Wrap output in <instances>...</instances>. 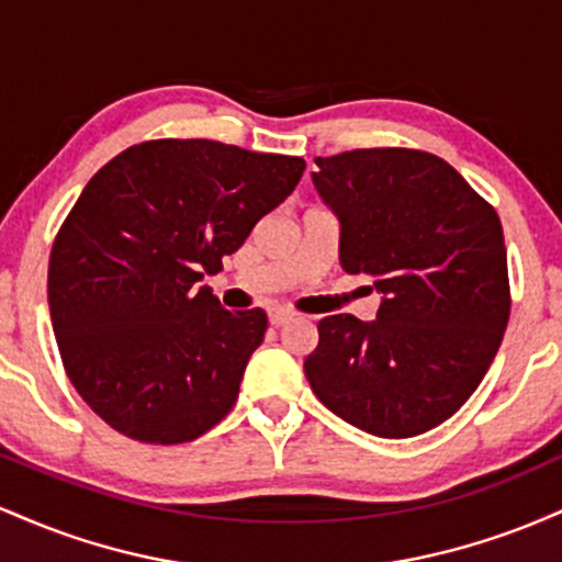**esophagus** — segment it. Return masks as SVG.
Listing matches in <instances>:
<instances>
[{
	"mask_svg": "<svg viewBox=\"0 0 562 562\" xmlns=\"http://www.w3.org/2000/svg\"><path fill=\"white\" fill-rule=\"evenodd\" d=\"M267 314H269V322H272L274 327L285 325V322L293 319V312H290V308H285V306H269Z\"/></svg>",
	"mask_w": 562,
	"mask_h": 562,
	"instance_id": "esophagus-1",
	"label": "esophagus"
}]
</instances>
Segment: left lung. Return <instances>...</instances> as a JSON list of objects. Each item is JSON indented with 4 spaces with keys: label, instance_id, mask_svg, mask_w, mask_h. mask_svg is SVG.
<instances>
[{
    "label": "left lung",
    "instance_id": "obj_1",
    "mask_svg": "<svg viewBox=\"0 0 562 562\" xmlns=\"http://www.w3.org/2000/svg\"><path fill=\"white\" fill-rule=\"evenodd\" d=\"M338 261L380 293L372 322L333 314L303 362L327 409L380 438L449 420L479 389L509 317L499 216L447 160L404 147L314 158Z\"/></svg>",
    "mask_w": 562,
    "mask_h": 562
}]
</instances>
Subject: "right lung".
Instances as JSON below:
<instances>
[{
    "instance_id": "add662e5",
    "label": "right lung",
    "mask_w": 562,
    "mask_h": 562,
    "mask_svg": "<svg viewBox=\"0 0 562 562\" xmlns=\"http://www.w3.org/2000/svg\"><path fill=\"white\" fill-rule=\"evenodd\" d=\"M303 169L222 142L156 139L89 179L55 237L47 299L70 383L111 428L184 443L227 417L267 314L227 312L198 282Z\"/></svg>"
}]
</instances>
